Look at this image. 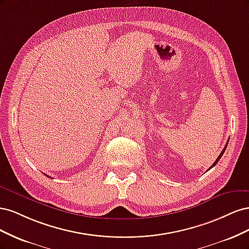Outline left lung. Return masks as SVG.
I'll return each instance as SVG.
<instances>
[{
	"label": "left lung",
	"mask_w": 249,
	"mask_h": 249,
	"mask_svg": "<svg viewBox=\"0 0 249 249\" xmlns=\"http://www.w3.org/2000/svg\"><path fill=\"white\" fill-rule=\"evenodd\" d=\"M227 146H228V143H227V144H225V146H224V148L222 149V152L220 153L219 157H218V158H217V159H216V161H215V162L213 163V165H212V166H211L210 168H212V167H214V166H215V165H216V164L218 163V161H219V160H220V158H221V157H222V155L224 154V152H225V148H227Z\"/></svg>",
	"instance_id": "8db88e82"
}]
</instances>
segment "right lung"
Masks as SVG:
<instances>
[{"label":"right lung","instance_id":"1","mask_svg":"<svg viewBox=\"0 0 249 249\" xmlns=\"http://www.w3.org/2000/svg\"><path fill=\"white\" fill-rule=\"evenodd\" d=\"M46 176H47V175H46ZM47 177H49V176H47ZM49 178H50V177H49Z\"/></svg>","mask_w":249,"mask_h":249}]
</instances>
